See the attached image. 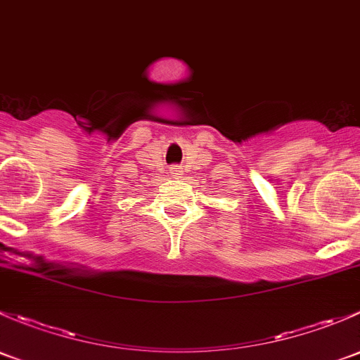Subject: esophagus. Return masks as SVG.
Wrapping results in <instances>:
<instances>
[{
    "mask_svg": "<svg viewBox=\"0 0 360 360\" xmlns=\"http://www.w3.org/2000/svg\"><path fill=\"white\" fill-rule=\"evenodd\" d=\"M169 175H172L173 179H180V175H184V169H181V166H172V168H169Z\"/></svg>",
    "mask_w": 360,
    "mask_h": 360,
    "instance_id": "1",
    "label": "esophagus"
}]
</instances>
